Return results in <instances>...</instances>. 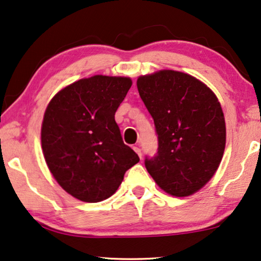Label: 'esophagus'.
<instances>
[{"instance_id": "34e87169", "label": "esophagus", "mask_w": 261, "mask_h": 261, "mask_svg": "<svg viewBox=\"0 0 261 261\" xmlns=\"http://www.w3.org/2000/svg\"><path fill=\"white\" fill-rule=\"evenodd\" d=\"M134 150H135L136 152H137V155L142 159V151H141V149H139L138 146H134Z\"/></svg>"}]
</instances>
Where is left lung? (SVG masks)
I'll list each match as a JSON object with an SVG mask.
<instances>
[{"label": "left lung", "instance_id": "obj_1", "mask_svg": "<svg viewBox=\"0 0 261 261\" xmlns=\"http://www.w3.org/2000/svg\"><path fill=\"white\" fill-rule=\"evenodd\" d=\"M151 115L159 149L145 168L172 196L196 193L215 174L226 145V124L213 91L194 76L164 69L137 79Z\"/></svg>", "mask_w": 261, "mask_h": 261}]
</instances>
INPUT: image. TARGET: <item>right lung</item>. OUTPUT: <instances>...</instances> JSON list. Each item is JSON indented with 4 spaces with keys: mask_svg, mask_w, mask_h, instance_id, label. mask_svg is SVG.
<instances>
[{
    "mask_svg": "<svg viewBox=\"0 0 261 261\" xmlns=\"http://www.w3.org/2000/svg\"><path fill=\"white\" fill-rule=\"evenodd\" d=\"M131 85L126 76L93 75L62 89L47 106L43 156L57 182L75 199L91 203L109 199L126 170L139 162L115 120Z\"/></svg>",
    "mask_w": 261,
    "mask_h": 261,
    "instance_id": "obj_1",
    "label": "right lung"
}]
</instances>
